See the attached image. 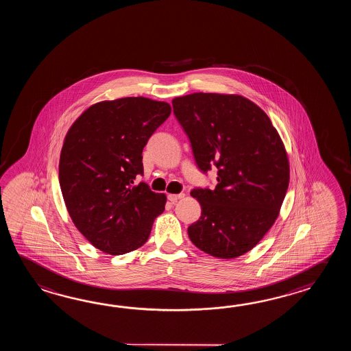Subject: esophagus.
Returning <instances> with one entry per match:
<instances>
[{"label":"esophagus","instance_id":"obj_1","mask_svg":"<svg viewBox=\"0 0 351 351\" xmlns=\"http://www.w3.org/2000/svg\"><path fill=\"white\" fill-rule=\"evenodd\" d=\"M184 197V193L168 194V199L171 202H177Z\"/></svg>","mask_w":351,"mask_h":351}]
</instances>
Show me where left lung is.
I'll return each mask as SVG.
<instances>
[{"mask_svg":"<svg viewBox=\"0 0 351 351\" xmlns=\"http://www.w3.org/2000/svg\"><path fill=\"white\" fill-rule=\"evenodd\" d=\"M199 171L215 165V189L194 188L202 213L188 236L203 252L234 258L275 223L290 179L284 144L266 112L239 95L194 93L173 99Z\"/></svg>","mask_w":351,"mask_h":351,"instance_id":"left-lung-1","label":"left lung"}]
</instances>
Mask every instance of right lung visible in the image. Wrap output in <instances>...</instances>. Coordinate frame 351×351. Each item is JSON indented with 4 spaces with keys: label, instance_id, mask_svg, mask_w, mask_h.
<instances>
[{
    "label": "right lung",
    "instance_id": "1",
    "mask_svg": "<svg viewBox=\"0 0 351 351\" xmlns=\"http://www.w3.org/2000/svg\"><path fill=\"white\" fill-rule=\"evenodd\" d=\"M171 112L165 101L123 97L90 106L67 132L59 163L62 197L76 228L105 254L142 247L165 210V194L134 180L143 176V148Z\"/></svg>",
    "mask_w": 351,
    "mask_h": 351
}]
</instances>
